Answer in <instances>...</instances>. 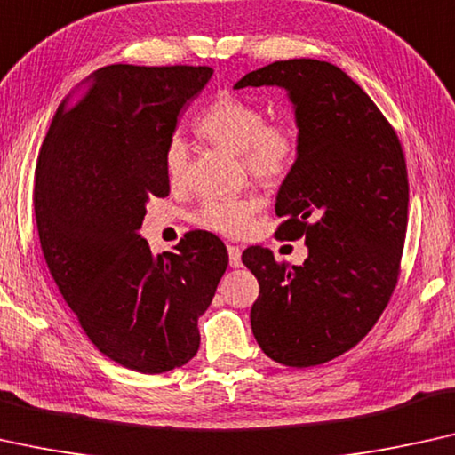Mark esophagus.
<instances>
[{"instance_id":"esophagus-1","label":"esophagus","mask_w":455,"mask_h":455,"mask_svg":"<svg viewBox=\"0 0 455 455\" xmlns=\"http://www.w3.org/2000/svg\"><path fill=\"white\" fill-rule=\"evenodd\" d=\"M228 264L230 267H241V247L228 245Z\"/></svg>"}]
</instances>
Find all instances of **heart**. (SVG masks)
Here are the masks:
<instances>
[{"instance_id":"b5f03b06","label":"heart","mask_w":455,"mask_h":455,"mask_svg":"<svg viewBox=\"0 0 455 455\" xmlns=\"http://www.w3.org/2000/svg\"><path fill=\"white\" fill-rule=\"evenodd\" d=\"M196 132L204 140L239 155L249 177L261 185H276L294 163L297 140L291 127L266 124L258 105L233 94H222L197 119ZM189 148L183 138H171L163 152V171L172 188L188 179ZM259 202L255 197H212L196 212V222L222 235H241L251 225Z\"/></svg>"}]
</instances>
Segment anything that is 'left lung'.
<instances>
[{
    "label": "left lung",
    "instance_id": "8db88e82",
    "mask_svg": "<svg viewBox=\"0 0 455 455\" xmlns=\"http://www.w3.org/2000/svg\"><path fill=\"white\" fill-rule=\"evenodd\" d=\"M278 86L297 124V156L276 196L284 239L305 236L307 259L278 264L249 247L259 283L251 330L286 367H313L361 342L398 283L408 225L400 140L356 82L328 61L289 60L243 76L235 91Z\"/></svg>",
    "mask_w": 455,
    "mask_h": 455
}]
</instances>
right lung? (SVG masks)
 <instances>
[{
    "label": "right lung",
    "mask_w": 455,
    "mask_h": 455,
    "mask_svg": "<svg viewBox=\"0 0 455 455\" xmlns=\"http://www.w3.org/2000/svg\"><path fill=\"white\" fill-rule=\"evenodd\" d=\"M208 66L100 68L61 100L35 171L44 261L102 355L138 373L181 367L200 348L228 266L225 243L194 230L155 255L146 204L169 196L164 146L179 113L212 78Z\"/></svg>",
    "instance_id": "right-lung-1"
}]
</instances>
